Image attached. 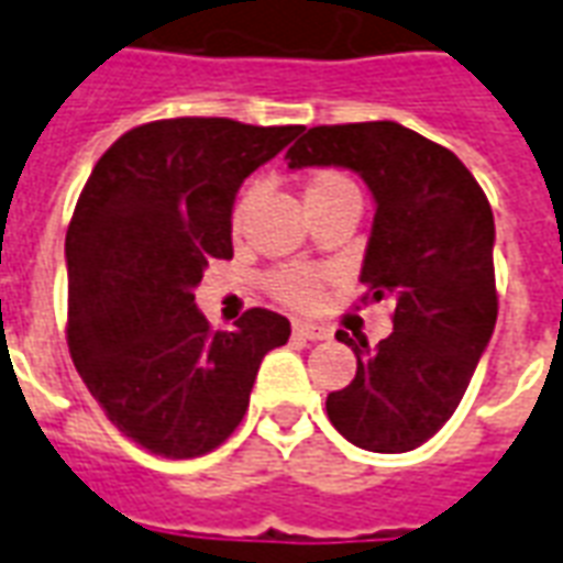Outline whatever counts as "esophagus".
I'll use <instances>...</instances> for the list:
<instances>
[{"label": "esophagus", "instance_id": "1", "mask_svg": "<svg viewBox=\"0 0 563 563\" xmlns=\"http://www.w3.org/2000/svg\"><path fill=\"white\" fill-rule=\"evenodd\" d=\"M292 331L298 338H305V341H325V338H329V329L313 325V322H301V319H295Z\"/></svg>", "mask_w": 563, "mask_h": 563}]
</instances>
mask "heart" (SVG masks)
I'll list each match as a JSON object with an SVG mask.
<instances>
[{"label": "heart", "mask_w": 563, "mask_h": 563, "mask_svg": "<svg viewBox=\"0 0 563 563\" xmlns=\"http://www.w3.org/2000/svg\"><path fill=\"white\" fill-rule=\"evenodd\" d=\"M253 196H256V186H246L244 192L238 196V201H234V234L244 229L246 210H250ZM305 196L307 205H310V201H325V198L358 196V189H355L353 177H346L338 168H319V172L310 174ZM322 286H325V274L319 268H310V265H283V268L268 274V289L274 292V298H280L283 305L289 307H313L319 301V295H322Z\"/></svg>", "instance_id": "1"}]
</instances>
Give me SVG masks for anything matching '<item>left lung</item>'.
<instances>
[{"label": "left lung", "mask_w": 563, "mask_h": 563, "mask_svg": "<svg viewBox=\"0 0 563 563\" xmlns=\"http://www.w3.org/2000/svg\"><path fill=\"white\" fill-rule=\"evenodd\" d=\"M286 159L341 165L374 192L362 301L395 298V329L374 350L338 331L358 367L325 410L355 446L410 452L455 413L495 331L492 205L452 150L391 120L307 129Z\"/></svg>", "instance_id": "left-lung-1"}]
</instances>
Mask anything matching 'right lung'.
I'll return each mask as SVG.
<instances>
[{
	"instance_id": "1",
	"label": "right lung",
	"mask_w": 563,
	"mask_h": 563,
	"mask_svg": "<svg viewBox=\"0 0 563 563\" xmlns=\"http://www.w3.org/2000/svg\"><path fill=\"white\" fill-rule=\"evenodd\" d=\"M301 126L177 117L104 150L66 232L68 353L104 416L139 446L198 459L241 424L289 319L253 307L213 331L196 307L210 258H232V205Z\"/></svg>"
}]
</instances>
